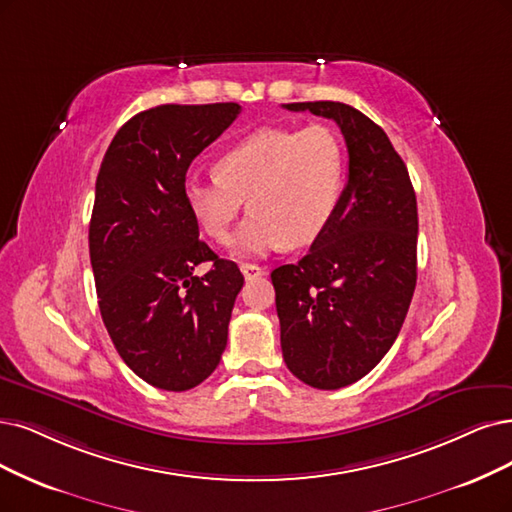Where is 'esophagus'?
I'll return each instance as SVG.
<instances>
[{
    "instance_id": "esophagus-1",
    "label": "esophagus",
    "mask_w": 512,
    "mask_h": 512,
    "mask_svg": "<svg viewBox=\"0 0 512 512\" xmlns=\"http://www.w3.org/2000/svg\"><path fill=\"white\" fill-rule=\"evenodd\" d=\"M240 272L244 274V278H257L266 274V268L257 266V263H240Z\"/></svg>"
}]
</instances>
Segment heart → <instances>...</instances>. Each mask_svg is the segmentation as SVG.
<instances>
[{
  "label": "heart",
  "instance_id": "1",
  "mask_svg": "<svg viewBox=\"0 0 512 512\" xmlns=\"http://www.w3.org/2000/svg\"><path fill=\"white\" fill-rule=\"evenodd\" d=\"M344 175L346 147L333 128H263L223 151L215 177H189L183 196L217 242L230 238L246 200L251 215L234 246L240 255H266L320 236L342 196Z\"/></svg>",
  "mask_w": 512,
  "mask_h": 512
}]
</instances>
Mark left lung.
I'll return each instance as SVG.
<instances>
[{
    "instance_id": "8db88e82",
    "label": "left lung",
    "mask_w": 512,
    "mask_h": 512,
    "mask_svg": "<svg viewBox=\"0 0 512 512\" xmlns=\"http://www.w3.org/2000/svg\"><path fill=\"white\" fill-rule=\"evenodd\" d=\"M285 107L333 120L348 147L331 221L304 257L272 272L289 371L337 390L380 363L405 323L418 280V202L405 162L365 113L335 101Z\"/></svg>"
}]
</instances>
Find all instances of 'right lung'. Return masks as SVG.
I'll use <instances>...</instances> for the list:
<instances>
[{
    "label": "right lung",
    "instance_id": "1",
    "mask_svg": "<svg viewBox=\"0 0 512 512\" xmlns=\"http://www.w3.org/2000/svg\"><path fill=\"white\" fill-rule=\"evenodd\" d=\"M240 113L238 103L160 105L113 137L94 187L88 244L103 323L147 384L183 392L211 375L244 276L198 236L183 196L189 164ZM200 262H211L196 275Z\"/></svg>",
    "mask_w": 512,
    "mask_h": 512
}]
</instances>
